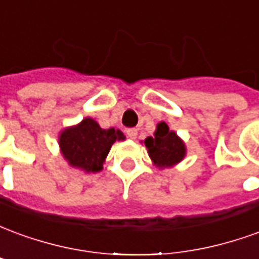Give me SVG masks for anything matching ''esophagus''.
<instances>
[{
  "label": "esophagus",
  "mask_w": 259,
  "mask_h": 259,
  "mask_svg": "<svg viewBox=\"0 0 259 259\" xmlns=\"http://www.w3.org/2000/svg\"><path fill=\"white\" fill-rule=\"evenodd\" d=\"M126 135H127V137L132 139V140H136V137H137V129H129L126 132Z\"/></svg>",
  "instance_id": "34e87169"
}]
</instances>
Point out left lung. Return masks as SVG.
Here are the masks:
<instances>
[{
  "instance_id": "8db88e82",
  "label": "left lung",
  "mask_w": 259,
  "mask_h": 259,
  "mask_svg": "<svg viewBox=\"0 0 259 259\" xmlns=\"http://www.w3.org/2000/svg\"><path fill=\"white\" fill-rule=\"evenodd\" d=\"M148 157L158 169L174 168L185 159L187 154L185 141L175 130L169 129L168 123L159 122L154 135L144 140Z\"/></svg>"
}]
</instances>
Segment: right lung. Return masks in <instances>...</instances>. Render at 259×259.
Wrapping results in <instances>:
<instances>
[{"mask_svg":"<svg viewBox=\"0 0 259 259\" xmlns=\"http://www.w3.org/2000/svg\"><path fill=\"white\" fill-rule=\"evenodd\" d=\"M126 137L119 129H102L93 118H84L59 132V151L69 166L85 174L101 172L102 165L115 141Z\"/></svg>","mask_w":259,"mask_h":259,"instance_id":"1","label":"right lung"}]
</instances>
